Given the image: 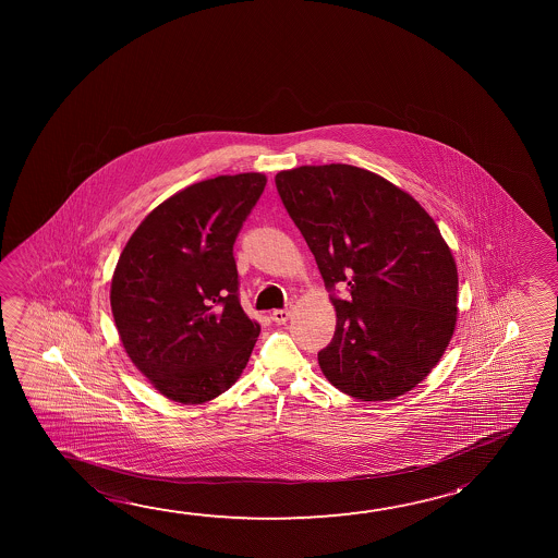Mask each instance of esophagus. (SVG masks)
<instances>
[{
	"mask_svg": "<svg viewBox=\"0 0 558 558\" xmlns=\"http://www.w3.org/2000/svg\"><path fill=\"white\" fill-rule=\"evenodd\" d=\"M290 315H292L290 307H286V310H275L272 311V320L278 323V325H283L286 320L290 319Z\"/></svg>",
	"mask_w": 558,
	"mask_h": 558,
	"instance_id": "34e87169",
	"label": "esophagus"
}]
</instances>
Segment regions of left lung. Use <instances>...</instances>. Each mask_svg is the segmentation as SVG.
Returning <instances> with one entry per match:
<instances>
[{
  "mask_svg": "<svg viewBox=\"0 0 558 558\" xmlns=\"http://www.w3.org/2000/svg\"><path fill=\"white\" fill-rule=\"evenodd\" d=\"M276 189L337 311L320 372L362 401L411 391L456 330L457 266L436 221L411 194L352 165L280 171ZM337 282L348 283V301L333 295Z\"/></svg>",
  "mask_w": 558,
  "mask_h": 558,
  "instance_id": "8db88e82",
  "label": "left lung"
}]
</instances>
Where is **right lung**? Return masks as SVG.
<instances>
[{"label":"right lung","mask_w":558,"mask_h":558,"mask_svg":"<svg viewBox=\"0 0 558 558\" xmlns=\"http://www.w3.org/2000/svg\"><path fill=\"white\" fill-rule=\"evenodd\" d=\"M263 173L221 174L161 202L120 253L110 307L134 366L167 399L202 404L247 366L260 325L239 303L233 243Z\"/></svg>","instance_id":"obj_1"}]
</instances>
